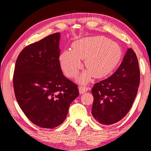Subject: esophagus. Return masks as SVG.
<instances>
[{"mask_svg":"<svg viewBox=\"0 0 151 151\" xmlns=\"http://www.w3.org/2000/svg\"><path fill=\"white\" fill-rule=\"evenodd\" d=\"M88 89H89V87H87V86H80L79 92L80 94H83L85 92L87 91Z\"/></svg>","mask_w":151,"mask_h":151,"instance_id":"34e87169","label":"esophagus"}]
</instances>
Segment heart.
Masks as SVG:
<instances>
[{
	"label": "heart",
	"instance_id": "1",
	"mask_svg": "<svg viewBox=\"0 0 151 151\" xmlns=\"http://www.w3.org/2000/svg\"><path fill=\"white\" fill-rule=\"evenodd\" d=\"M122 49L114 41L104 36L86 37L76 40L71 50H65L60 55V64L65 75L74 78L82 68L80 60H84L88 70L78 78L81 84H86L92 76L105 77L112 72L122 58Z\"/></svg>",
	"mask_w": 151,
	"mask_h": 151
}]
</instances>
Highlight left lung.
<instances>
[{"label": "left lung", "mask_w": 151, "mask_h": 151, "mask_svg": "<svg viewBox=\"0 0 151 151\" xmlns=\"http://www.w3.org/2000/svg\"><path fill=\"white\" fill-rule=\"evenodd\" d=\"M140 81L139 63L135 53L128 49L116 71L95 84L91 113L99 123L111 125L129 113L137 96Z\"/></svg>", "instance_id": "1"}]
</instances>
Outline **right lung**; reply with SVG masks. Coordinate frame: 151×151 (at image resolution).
<instances>
[{
    "instance_id": "1",
    "label": "right lung",
    "mask_w": 151,
    "mask_h": 151,
    "mask_svg": "<svg viewBox=\"0 0 151 151\" xmlns=\"http://www.w3.org/2000/svg\"><path fill=\"white\" fill-rule=\"evenodd\" d=\"M60 38V33H55L27 46L18 55L14 72L20 109L32 122L45 129L61 124L79 96L78 85L61 70Z\"/></svg>"
}]
</instances>
